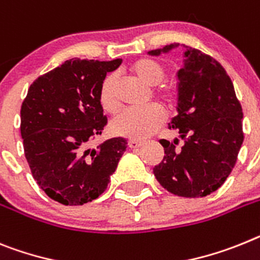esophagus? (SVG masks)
<instances>
[{"mask_svg":"<svg viewBox=\"0 0 260 260\" xmlns=\"http://www.w3.org/2000/svg\"><path fill=\"white\" fill-rule=\"evenodd\" d=\"M142 145H143V143H142V142H139V141H134V139L128 141V147H130V148H139Z\"/></svg>","mask_w":260,"mask_h":260,"instance_id":"34e87169","label":"esophagus"}]
</instances>
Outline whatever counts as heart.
<instances>
[{"label": "heart", "mask_w": 260, "mask_h": 260, "mask_svg": "<svg viewBox=\"0 0 260 260\" xmlns=\"http://www.w3.org/2000/svg\"><path fill=\"white\" fill-rule=\"evenodd\" d=\"M130 72L152 86V96L166 108H174L177 101V88L164 80L167 70L163 63L152 57H141L130 64ZM118 77L109 73L99 88V101L106 112H115L119 106L117 94ZM164 122L163 109L150 104L141 109H127L117 114L110 122V132L114 135L130 139H145L154 134Z\"/></svg>", "instance_id": "heart-1"}]
</instances>
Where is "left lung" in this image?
I'll list each match as a JSON object with an SVG mask.
<instances>
[{"label":"left lung","mask_w":260,"mask_h":260,"mask_svg":"<svg viewBox=\"0 0 260 260\" xmlns=\"http://www.w3.org/2000/svg\"><path fill=\"white\" fill-rule=\"evenodd\" d=\"M179 43L150 51L160 55ZM177 115L170 125L179 139H161L164 157L154 175L164 189L181 197H205L218 189L237 163L243 142L242 106L232 79L216 59L184 46Z\"/></svg>","instance_id":"1"}]
</instances>
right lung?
Wrapping results in <instances>:
<instances>
[{
    "label": "right lung",
    "mask_w": 260,
    "mask_h": 260,
    "mask_svg": "<svg viewBox=\"0 0 260 260\" xmlns=\"http://www.w3.org/2000/svg\"><path fill=\"white\" fill-rule=\"evenodd\" d=\"M112 61L71 59L38 77L21 106V135L32 177L50 199L83 205L108 187L127 147L125 138L92 142L108 123L99 101Z\"/></svg>",
    "instance_id": "add662e5"
}]
</instances>
